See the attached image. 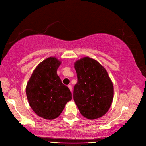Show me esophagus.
<instances>
[{
	"label": "esophagus",
	"instance_id": "obj_1",
	"mask_svg": "<svg viewBox=\"0 0 146 146\" xmlns=\"http://www.w3.org/2000/svg\"><path fill=\"white\" fill-rule=\"evenodd\" d=\"M68 88H69V89L70 90V91L72 92V86H71V85H68Z\"/></svg>",
	"mask_w": 146,
	"mask_h": 146
}]
</instances>
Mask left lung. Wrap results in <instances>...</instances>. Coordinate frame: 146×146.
<instances>
[{"instance_id": "obj_1", "label": "left lung", "mask_w": 146, "mask_h": 146, "mask_svg": "<svg viewBox=\"0 0 146 146\" xmlns=\"http://www.w3.org/2000/svg\"><path fill=\"white\" fill-rule=\"evenodd\" d=\"M74 68L77 83L74 100L82 115L93 120L104 116L111 107L114 87L107 70L89 56L77 60Z\"/></svg>"}]
</instances>
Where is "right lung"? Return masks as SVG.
Returning a JSON list of instances; mask_svg holds the SVG:
<instances>
[{"label":"right lung","mask_w":146,"mask_h":146,"mask_svg":"<svg viewBox=\"0 0 146 146\" xmlns=\"http://www.w3.org/2000/svg\"><path fill=\"white\" fill-rule=\"evenodd\" d=\"M61 61L50 56L35 69L26 86V95L31 108L37 115L47 120L58 117L72 94L61 82L57 69Z\"/></svg>","instance_id":"1"}]
</instances>
